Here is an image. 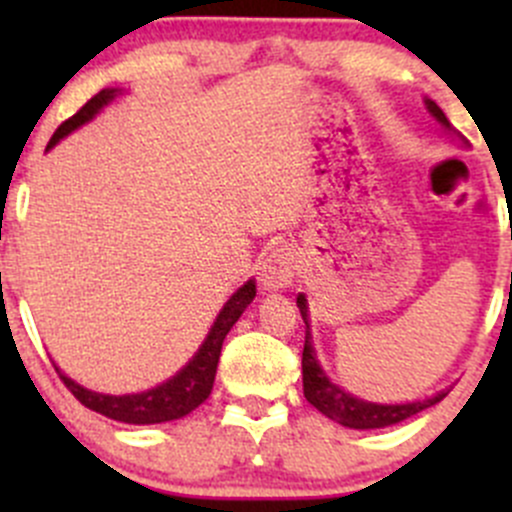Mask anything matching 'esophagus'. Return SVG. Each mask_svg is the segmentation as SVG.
<instances>
[{
  "label": "esophagus",
  "mask_w": 512,
  "mask_h": 512,
  "mask_svg": "<svg viewBox=\"0 0 512 512\" xmlns=\"http://www.w3.org/2000/svg\"><path fill=\"white\" fill-rule=\"evenodd\" d=\"M294 275H297V255L292 247L280 245L275 250L267 252L262 260L260 282L265 289H285L292 285Z\"/></svg>",
  "instance_id": "obj_1"
}]
</instances>
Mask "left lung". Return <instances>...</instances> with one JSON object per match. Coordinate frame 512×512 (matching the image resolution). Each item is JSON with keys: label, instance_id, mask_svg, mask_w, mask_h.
Wrapping results in <instances>:
<instances>
[{"label": "left lung", "instance_id": "8db88e82", "mask_svg": "<svg viewBox=\"0 0 512 512\" xmlns=\"http://www.w3.org/2000/svg\"><path fill=\"white\" fill-rule=\"evenodd\" d=\"M428 103V111L433 113L441 126L451 128L446 113L436 106L433 101ZM297 307L302 312L304 324H307V337H304V352H302V386H304V399L314 406V409L322 411L324 416H329L332 421L342 423L349 428H384L394 426V423L411 418L418 411L428 409V406L438 404L448 391H441L433 399L416 401V404H396V406H384V404H371V401H361L356 396L347 394L344 389H339L337 384L327 379V374L322 371V366L317 364V356L312 349V337H309V314H307V299L304 294L297 297Z\"/></svg>", "mask_w": 512, "mask_h": 512}]
</instances>
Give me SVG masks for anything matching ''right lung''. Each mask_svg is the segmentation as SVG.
Instances as JSON below:
<instances>
[{"label":"right lung","instance_id":"1","mask_svg":"<svg viewBox=\"0 0 512 512\" xmlns=\"http://www.w3.org/2000/svg\"><path fill=\"white\" fill-rule=\"evenodd\" d=\"M116 96L113 89H103L98 91L94 98L84 103L79 111L74 113L71 118H66L59 128L51 136L49 148L56 146L64 136H69L74 128L84 126L86 121L94 118V113H98V108L106 106L111 98ZM255 297V282H247L227 299V304L223 307V312L218 314L215 319L213 329H210L208 339L203 342V347L198 349V354L188 361V366L178 371L173 379H168L165 384L156 386V389H148L143 394H128V396H108V394H96V391L84 389L76 381H71L69 376L61 374V381H64L66 389L86 406V409L96 411V414L113 418V421H123V423H163V421H175V418L190 414L193 409H198L205 399L213 391V381H215V371H218V361H220V349H223V342L227 337V332L232 329V324L240 319V314L245 312L247 304L252 302Z\"/></svg>","mask_w":512,"mask_h":512}]
</instances>
